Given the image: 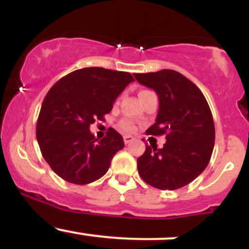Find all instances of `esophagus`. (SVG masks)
<instances>
[{
    "mask_svg": "<svg viewBox=\"0 0 249 249\" xmlns=\"http://www.w3.org/2000/svg\"><path fill=\"white\" fill-rule=\"evenodd\" d=\"M132 141H134V138L132 136H124V142H125V144H130V142Z\"/></svg>",
    "mask_w": 249,
    "mask_h": 249,
    "instance_id": "obj_1",
    "label": "esophagus"
}]
</instances>
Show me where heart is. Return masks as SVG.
Listing matches in <instances>:
<instances>
[{
	"instance_id": "heart-1",
	"label": "heart",
	"mask_w": 249,
	"mask_h": 249,
	"mask_svg": "<svg viewBox=\"0 0 249 249\" xmlns=\"http://www.w3.org/2000/svg\"><path fill=\"white\" fill-rule=\"evenodd\" d=\"M147 92H150V91L142 90L141 92H139V97L145 95V93H147ZM121 127L125 131V132H131V131L134 130V124L131 121H123L121 123Z\"/></svg>"
}]
</instances>
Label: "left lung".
<instances>
[{"label": "left lung", "mask_w": 249, "mask_h": 249, "mask_svg": "<svg viewBox=\"0 0 249 249\" xmlns=\"http://www.w3.org/2000/svg\"><path fill=\"white\" fill-rule=\"evenodd\" d=\"M159 97L156 123L147 134H166L162 148L146 146L137 160L142 179L159 190H178L193 181L210 162L215 139L211 108L200 89L174 70L134 73Z\"/></svg>", "instance_id": "obj_1"}]
</instances>
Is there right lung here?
<instances>
[{"mask_svg": "<svg viewBox=\"0 0 249 249\" xmlns=\"http://www.w3.org/2000/svg\"><path fill=\"white\" fill-rule=\"evenodd\" d=\"M133 81L125 71L84 68L51 87L37 119L36 138L43 158L57 176L85 185L107 172L124 141L112 127L103 139L96 138L90 125L104 121L117 97Z\"/></svg>", "mask_w": 249, "mask_h": 249, "instance_id": "add662e5", "label": "right lung"}]
</instances>
